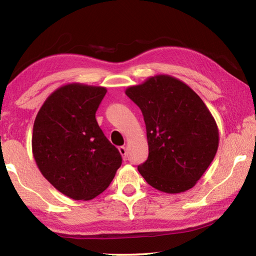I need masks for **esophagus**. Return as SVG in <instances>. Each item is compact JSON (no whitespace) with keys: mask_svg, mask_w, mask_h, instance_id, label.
I'll return each instance as SVG.
<instances>
[{"mask_svg":"<svg viewBox=\"0 0 256 256\" xmlns=\"http://www.w3.org/2000/svg\"><path fill=\"white\" fill-rule=\"evenodd\" d=\"M118 150H120V154H122L123 159L126 160L128 159V150H126V148H125V146H120Z\"/></svg>","mask_w":256,"mask_h":256,"instance_id":"obj_1","label":"esophagus"}]
</instances>
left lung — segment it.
<instances>
[{"label": "left lung", "mask_w": 256, "mask_h": 256, "mask_svg": "<svg viewBox=\"0 0 256 256\" xmlns=\"http://www.w3.org/2000/svg\"><path fill=\"white\" fill-rule=\"evenodd\" d=\"M126 96L144 115L149 156L138 170L164 193L192 188L214 160L219 131L202 99L183 81L167 74L131 86Z\"/></svg>", "instance_id": "1"}]
</instances>
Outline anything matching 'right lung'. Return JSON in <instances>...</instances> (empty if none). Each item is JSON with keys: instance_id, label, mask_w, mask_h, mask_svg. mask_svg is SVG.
Returning a JSON list of instances; mask_svg holds the SVG:
<instances>
[{"instance_id": "obj_1", "label": "right lung", "mask_w": 256, "mask_h": 256, "mask_svg": "<svg viewBox=\"0 0 256 256\" xmlns=\"http://www.w3.org/2000/svg\"><path fill=\"white\" fill-rule=\"evenodd\" d=\"M104 86L68 84L52 92L32 128V154L42 176L73 200L102 193L122 164V156L102 133L96 112Z\"/></svg>"}]
</instances>
